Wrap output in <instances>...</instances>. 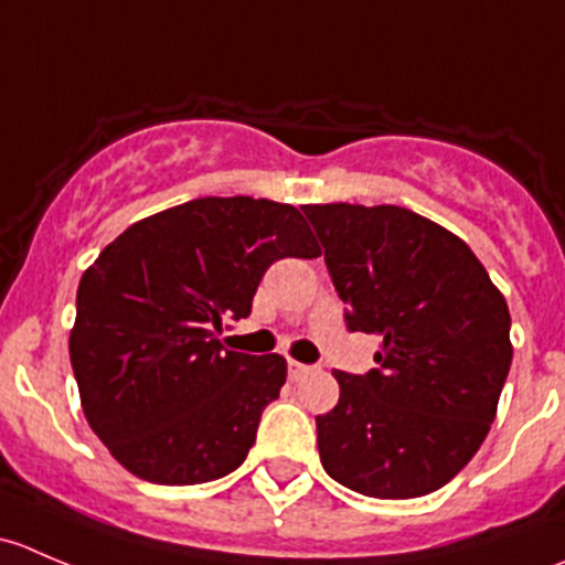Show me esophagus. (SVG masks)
Listing matches in <instances>:
<instances>
[{
	"label": "esophagus",
	"mask_w": 565,
	"mask_h": 565,
	"mask_svg": "<svg viewBox=\"0 0 565 565\" xmlns=\"http://www.w3.org/2000/svg\"><path fill=\"white\" fill-rule=\"evenodd\" d=\"M287 369H289V380H300L303 374H309L315 366H309V363H300V361H289Z\"/></svg>",
	"instance_id": "1"
}]
</instances>
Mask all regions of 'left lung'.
Listing matches in <instances>:
<instances>
[{
    "mask_svg": "<svg viewBox=\"0 0 565 565\" xmlns=\"http://www.w3.org/2000/svg\"><path fill=\"white\" fill-rule=\"evenodd\" d=\"M347 328L383 339L377 369L333 372L317 415L324 472L366 498L446 487L481 448L511 369V315L454 232L396 204H306Z\"/></svg>",
    "mask_w": 565,
    "mask_h": 565,
    "instance_id": "left-lung-1",
    "label": "left lung"
}]
</instances>
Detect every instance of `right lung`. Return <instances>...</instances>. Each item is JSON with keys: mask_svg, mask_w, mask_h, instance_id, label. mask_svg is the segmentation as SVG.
I'll use <instances>...</instances> for the list:
<instances>
[{"mask_svg": "<svg viewBox=\"0 0 565 565\" xmlns=\"http://www.w3.org/2000/svg\"><path fill=\"white\" fill-rule=\"evenodd\" d=\"M284 256H319L298 207L204 196L136 221L84 270L73 374L89 426L125 470L191 487L246 461L287 361L224 350L218 330L250 315Z\"/></svg>", "mask_w": 565, "mask_h": 565, "instance_id": "right-lung-1", "label": "right lung"}]
</instances>
